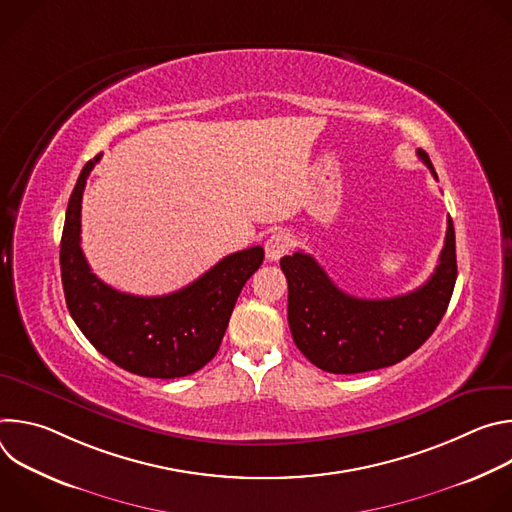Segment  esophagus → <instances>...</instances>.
<instances>
[{"label": "esophagus", "instance_id": "obj_1", "mask_svg": "<svg viewBox=\"0 0 512 512\" xmlns=\"http://www.w3.org/2000/svg\"><path fill=\"white\" fill-rule=\"evenodd\" d=\"M289 249H291V239L283 231L273 233L265 241V257H267V261H279L285 253H289Z\"/></svg>", "mask_w": 512, "mask_h": 512}]
</instances>
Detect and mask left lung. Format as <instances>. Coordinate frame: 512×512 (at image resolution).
Wrapping results in <instances>:
<instances>
[{
  "mask_svg": "<svg viewBox=\"0 0 512 512\" xmlns=\"http://www.w3.org/2000/svg\"><path fill=\"white\" fill-rule=\"evenodd\" d=\"M421 162L437 174L429 156ZM287 322L302 354L318 369L334 375L377 371L415 352L442 322L458 277L456 235L448 216L446 243L431 277L405 296L362 300L334 285L312 255H285Z\"/></svg>",
  "mask_w": 512,
  "mask_h": 512,
  "instance_id": "8db88e82",
  "label": "left lung"
}]
</instances>
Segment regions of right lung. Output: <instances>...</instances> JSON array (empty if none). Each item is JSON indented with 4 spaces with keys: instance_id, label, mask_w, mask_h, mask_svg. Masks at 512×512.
I'll return each instance as SVG.
<instances>
[{
    "instance_id": "obj_1",
    "label": "right lung",
    "mask_w": 512,
    "mask_h": 512,
    "mask_svg": "<svg viewBox=\"0 0 512 512\" xmlns=\"http://www.w3.org/2000/svg\"><path fill=\"white\" fill-rule=\"evenodd\" d=\"M101 154L87 162L70 194L60 239L66 308L87 340L117 367L148 379H178L214 358L263 247L237 251L168 296L141 298L103 283L81 249V202Z\"/></svg>"
}]
</instances>
